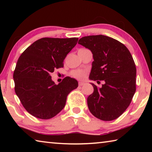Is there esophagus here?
Masks as SVG:
<instances>
[{"label":"esophagus","instance_id":"obj_1","mask_svg":"<svg viewBox=\"0 0 152 152\" xmlns=\"http://www.w3.org/2000/svg\"><path fill=\"white\" fill-rule=\"evenodd\" d=\"M78 85H79L80 86H82L84 85V82H79V83H78Z\"/></svg>","mask_w":152,"mask_h":152}]
</instances>
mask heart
I'll use <instances>...</instances> for the list:
<instances>
[{"mask_svg":"<svg viewBox=\"0 0 152 152\" xmlns=\"http://www.w3.org/2000/svg\"><path fill=\"white\" fill-rule=\"evenodd\" d=\"M86 74H87V72L86 70H73L72 72L71 76L77 79L83 80L86 78Z\"/></svg>","mask_w":152,"mask_h":152,"instance_id":"1","label":"heart"}]
</instances>
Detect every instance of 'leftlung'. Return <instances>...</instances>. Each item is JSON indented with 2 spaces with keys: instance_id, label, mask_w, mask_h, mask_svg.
<instances>
[{
  "instance_id": "obj_1",
  "label": "left lung",
  "mask_w": 152,
  "mask_h": 152,
  "mask_svg": "<svg viewBox=\"0 0 152 152\" xmlns=\"http://www.w3.org/2000/svg\"><path fill=\"white\" fill-rule=\"evenodd\" d=\"M78 43L93 54L89 78L105 82L100 88L92 83L94 92L87 99L90 111L102 121L117 119L136 91V67L130 51L119 41L102 35L85 36Z\"/></svg>"
}]
</instances>
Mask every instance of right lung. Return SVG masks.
Returning a JSON list of instances; mask_svg holds the SVG:
<instances>
[{
	"instance_id": "1",
	"label": "right lung",
	"mask_w": 152,
	"mask_h": 152,
	"mask_svg": "<svg viewBox=\"0 0 152 152\" xmlns=\"http://www.w3.org/2000/svg\"><path fill=\"white\" fill-rule=\"evenodd\" d=\"M78 40L77 37H43L20 56L13 73L15 91L33 116L42 119L55 117L65 107L68 94L78 87V81L70 77L55 84L50 75L64 67V60Z\"/></svg>"
}]
</instances>
